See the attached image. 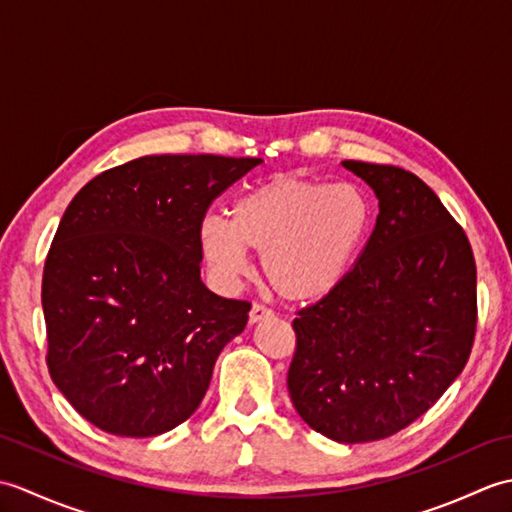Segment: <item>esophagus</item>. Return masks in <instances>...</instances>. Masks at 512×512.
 Returning a JSON list of instances; mask_svg holds the SVG:
<instances>
[{"mask_svg":"<svg viewBox=\"0 0 512 512\" xmlns=\"http://www.w3.org/2000/svg\"><path fill=\"white\" fill-rule=\"evenodd\" d=\"M270 317H273V310L262 306V303H253V308H250V312H248V321L253 325L259 321H266Z\"/></svg>","mask_w":512,"mask_h":512,"instance_id":"1","label":"esophagus"}]
</instances>
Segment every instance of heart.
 Listing matches in <instances>:
<instances>
[{
	"label": "heart",
	"mask_w": 512,
	"mask_h": 512,
	"mask_svg": "<svg viewBox=\"0 0 512 512\" xmlns=\"http://www.w3.org/2000/svg\"><path fill=\"white\" fill-rule=\"evenodd\" d=\"M372 228V202L354 184L279 176L239 195L231 220L204 215L200 248L217 281L250 273L248 250L281 299L310 303L343 284Z\"/></svg>",
	"instance_id": "obj_1"
}]
</instances>
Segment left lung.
<instances>
[{
	"instance_id": "obj_1",
	"label": "left lung",
	"mask_w": 512,
	"mask_h": 512,
	"mask_svg": "<svg viewBox=\"0 0 512 512\" xmlns=\"http://www.w3.org/2000/svg\"><path fill=\"white\" fill-rule=\"evenodd\" d=\"M378 198L343 284L292 321L288 391L303 422L343 444L394 436L469 361L477 270L462 226L411 171L343 160Z\"/></svg>"
}]
</instances>
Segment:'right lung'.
Here are the masks:
<instances>
[{"label":"right lung","mask_w":512,"mask_h":512,"mask_svg":"<svg viewBox=\"0 0 512 512\" xmlns=\"http://www.w3.org/2000/svg\"><path fill=\"white\" fill-rule=\"evenodd\" d=\"M262 158L143 156L103 171L65 209L43 266L48 369L114 436L151 438L200 407L248 301L200 277V222Z\"/></svg>","instance_id":"right-lung-1"}]
</instances>
